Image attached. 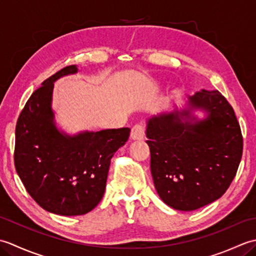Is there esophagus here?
Instances as JSON below:
<instances>
[{"instance_id": "obj_1", "label": "esophagus", "mask_w": 256, "mask_h": 256, "mask_svg": "<svg viewBox=\"0 0 256 256\" xmlns=\"http://www.w3.org/2000/svg\"><path fill=\"white\" fill-rule=\"evenodd\" d=\"M144 135H145V130L143 125L140 124L134 125L131 131V138L133 140H140L144 138Z\"/></svg>"}]
</instances>
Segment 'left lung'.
Segmentation results:
<instances>
[{"label": "left lung", "instance_id": "8db88e82", "mask_svg": "<svg viewBox=\"0 0 256 256\" xmlns=\"http://www.w3.org/2000/svg\"><path fill=\"white\" fill-rule=\"evenodd\" d=\"M198 110L204 119L192 114ZM146 138L156 192L176 210L192 211L219 199L241 162L240 124L218 90L196 92L186 108L152 116Z\"/></svg>", "mask_w": 256, "mask_h": 256}]
</instances>
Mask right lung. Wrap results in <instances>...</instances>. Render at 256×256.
Wrapping results in <instances>:
<instances>
[{"label":"right lung","instance_id":"1","mask_svg":"<svg viewBox=\"0 0 256 256\" xmlns=\"http://www.w3.org/2000/svg\"><path fill=\"white\" fill-rule=\"evenodd\" d=\"M78 72L76 64L46 79L26 102L15 130V168L30 197L59 216H81L100 202L114 153L128 128L69 135L57 128L54 82Z\"/></svg>","mask_w":256,"mask_h":256}]
</instances>
